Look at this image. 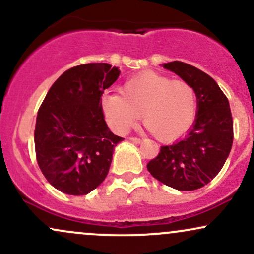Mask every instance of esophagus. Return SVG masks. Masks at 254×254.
Returning a JSON list of instances; mask_svg holds the SVG:
<instances>
[{"label": "esophagus", "mask_w": 254, "mask_h": 254, "mask_svg": "<svg viewBox=\"0 0 254 254\" xmlns=\"http://www.w3.org/2000/svg\"><path fill=\"white\" fill-rule=\"evenodd\" d=\"M129 139L133 143H142V138H138V137H130Z\"/></svg>", "instance_id": "1"}]
</instances>
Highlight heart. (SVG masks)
I'll use <instances>...</instances> for the list:
<instances>
[{"instance_id": "heart-1", "label": "heart", "mask_w": 254, "mask_h": 254, "mask_svg": "<svg viewBox=\"0 0 254 254\" xmlns=\"http://www.w3.org/2000/svg\"><path fill=\"white\" fill-rule=\"evenodd\" d=\"M121 94L103 98L105 119L116 132H127L142 113L150 132L160 141L170 142L182 137L196 118L197 92L185 80L144 71L125 81Z\"/></svg>"}]
</instances>
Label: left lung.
I'll return each mask as SVG.
<instances>
[{"label": "left lung", "instance_id": "8db88e82", "mask_svg": "<svg viewBox=\"0 0 254 254\" xmlns=\"http://www.w3.org/2000/svg\"><path fill=\"white\" fill-rule=\"evenodd\" d=\"M188 81L197 92L193 127L180 141L162 145L147 168L155 179L180 191H192L210 183L222 170L233 144V118L228 99L208 74L179 61L164 64Z\"/></svg>", "mask_w": 254, "mask_h": 254}]
</instances>
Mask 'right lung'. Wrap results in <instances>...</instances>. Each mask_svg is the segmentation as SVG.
<instances>
[{"label":"right lung","instance_id":"1","mask_svg":"<svg viewBox=\"0 0 254 254\" xmlns=\"http://www.w3.org/2000/svg\"><path fill=\"white\" fill-rule=\"evenodd\" d=\"M119 74L118 68L107 63L70 68L52 84L38 110V166L63 193H89L109 173L113 149L124 138L107 127L101 97Z\"/></svg>","mask_w":254,"mask_h":254}]
</instances>
